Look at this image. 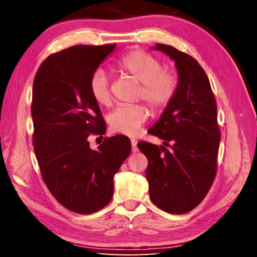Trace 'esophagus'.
Instances as JSON below:
<instances>
[{
    "label": "esophagus",
    "instance_id": "1",
    "mask_svg": "<svg viewBox=\"0 0 257 257\" xmlns=\"http://www.w3.org/2000/svg\"><path fill=\"white\" fill-rule=\"evenodd\" d=\"M132 147H133V153H136V152L138 151V149H137V141L136 139H132Z\"/></svg>",
    "mask_w": 257,
    "mask_h": 257
}]
</instances>
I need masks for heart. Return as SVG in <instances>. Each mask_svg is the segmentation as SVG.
<instances>
[{
    "instance_id": "b5f03b06",
    "label": "heart",
    "mask_w": 257,
    "mask_h": 257,
    "mask_svg": "<svg viewBox=\"0 0 257 257\" xmlns=\"http://www.w3.org/2000/svg\"><path fill=\"white\" fill-rule=\"evenodd\" d=\"M116 68L121 72L141 82L137 98L147 103L153 111L167 107L175 97L178 80L171 72L163 71V66L153 55L144 51H130L121 58ZM89 92L99 105H107L111 101L110 79L105 70L97 69L90 77ZM149 113L141 104L119 105L107 114L108 127L113 133L135 136L145 123Z\"/></svg>"
}]
</instances>
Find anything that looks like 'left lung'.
Returning a JSON list of instances; mask_svg holds the SVG:
<instances>
[{"label": "left lung", "mask_w": 257, "mask_h": 257, "mask_svg": "<svg viewBox=\"0 0 257 257\" xmlns=\"http://www.w3.org/2000/svg\"><path fill=\"white\" fill-rule=\"evenodd\" d=\"M151 49L175 61L178 89L149 130L163 144L141 142L137 146L149 160L151 201L171 214H184L203 201L214 181L221 138L216 102L205 71L193 56L170 45Z\"/></svg>", "instance_id": "left-lung-1"}]
</instances>
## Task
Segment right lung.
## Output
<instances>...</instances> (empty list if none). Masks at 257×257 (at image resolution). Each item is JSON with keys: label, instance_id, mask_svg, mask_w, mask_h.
I'll return each instance as SVG.
<instances>
[{"label": "right lung", "instance_id": "right-lung-1", "mask_svg": "<svg viewBox=\"0 0 257 257\" xmlns=\"http://www.w3.org/2000/svg\"><path fill=\"white\" fill-rule=\"evenodd\" d=\"M115 46L69 47L50 55L34 79L33 145L43 180L56 201L80 214L110 203L113 178L132 152L123 135L105 138L97 150L87 139L105 134L89 80Z\"/></svg>", "mask_w": 257, "mask_h": 257}]
</instances>
